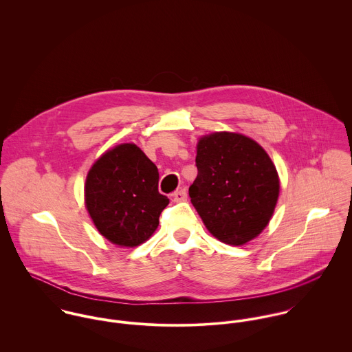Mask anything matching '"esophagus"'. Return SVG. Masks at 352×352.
Returning a JSON list of instances; mask_svg holds the SVG:
<instances>
[{"label":"esophagus","mask_w":352,"mask_h":352,"mask_svg":"<svg viewBox=\"0 0 352 352\" xmlns=\"http://www.w3.org/2000/svg\"><path fill=\"white\" fill-rule=\"evenodd\" d=\"M172 199H173L175 203L187 201V191L183 188V190H179V191L173 192V194H172Z\"/></svg>","instance_id":"34e87169"}]
</instances>
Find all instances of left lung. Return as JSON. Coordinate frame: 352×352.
<instances>
[{
    "label": "left lung",
    "instance_id": "1",
    "mask_svg": "<svg viewBox=\"0 0 352 352\" xmlns=\"http://www.w3.org/2000/svg\"><path fill=\"white\" fill-rule=\"evenodd\" d=\"M190 198L206 229L228 245H244L270 223L280 191L278 170L254 140L230 131L201 135Z\"/></svg>",
    "mask_w": 352,
    "mask_h": 352
}]
</instances>
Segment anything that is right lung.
Listing matches in <instances>:
<instances>
[{
    "instance_id": "obj_1",
    "label": "right lung",
    "mask_w": 352,
    "mask_h": 352,
    "mask_svg": "<svg viewBox=\"0 0 352 352\" xmlns=\"http://www.w3.org/2000/svg\"><path fill=\"white\" fill-rule=\"evenodd\" d=\"M84 198L101 236L118 247L148 241L169 199L158 192V169L135 144L102 153L91 166Z\"/></svg>"
}]
</instances>
